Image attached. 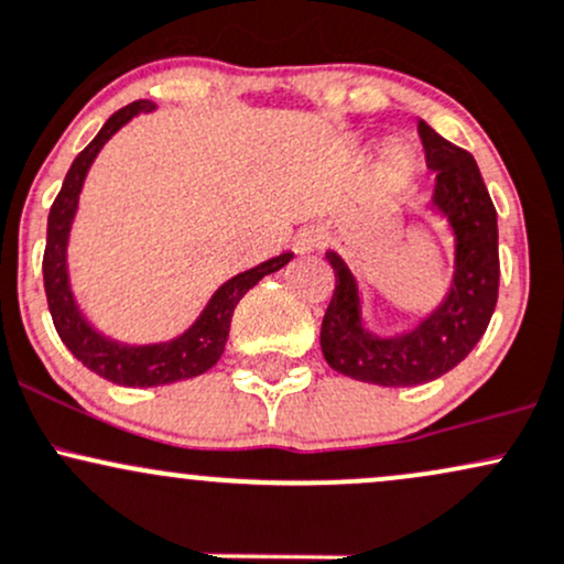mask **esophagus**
<instances>
[{
	"label": "esophagus",
	"mask_w": 564,
	"mask_h": 564,
	"mask_svg": "<svg viewBox=\"0 0 564 564\" xmlns=\"http://www.w3.org/2000/svg\"><path fill=\"white\" fill-rule=\"evenodd\" d=\"M319 245H322L319 234H303V237L299 239V245H295V248H299V252H308V250L319 248Z\"/></svg>",
	"instance_id": "1"
}]
</instances>
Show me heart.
<instances>
[{
    "instance_id": "heart-1",
    "label": "heart",
    "mask_w": 564,
    "mask_h": 564,
    "mask_svg": "<svg viewBox=\"0 0 564 564\" xmlns=\"http://www.w3.org/2000/svg\"><path fill=\"white\" fill-rule=\"evenodd\" d=\"M408 164H410L408 151L389 149V154H386V170H389L391 178H402V175L408 173Z\"/></svg>"
}]
</instances>
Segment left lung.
I'll return each instance as SVG.
<instances>
[{
    "mask_svg": "<svg viewBox=\"0 0 564 564\" xmlns=\"http://www.w3.org/2000/svg\"><path fill=\"white\" fill-rule=\"evenodd\" d=\"M426 164L436 173L434 207L455 234V274L447 299L413 333L372 338L359 316V293L340 256L327 252L335 290L322 319L319 344L327 365L354 381L419 386L445 376L482 338L498 301V220L469 151L419 122Z\"/></svg>",
    "mask_w": 564,
    "mask_h": 564,
    "instance_id": "obj_1",
    "label": "left lung"
}]
</instances>
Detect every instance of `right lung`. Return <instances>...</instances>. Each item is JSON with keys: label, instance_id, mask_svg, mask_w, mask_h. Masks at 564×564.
Returning a JSON list of instances; mask_svg holds the SVG:
<instances>
[{"label": "right lung", "instance_id": "obj_1", "mask_svg": "<svg viewBox=\"0 0 564 564\" xmlns=\"http://www.w3.org/2000/svg\"><path fill=\"white\" fill-rule=\"evenodd\" d=\"M154 104L151 100H135V104L124 106L117 113H111L109 122L100 128L98 135L93 138L85 151H79L77 160L68 167L66 181H63L58 197L47 215V245H44L42 258V274H44V293H47V306L53 314V325L58 330L61 340L66 349L79 359L87 370L95 376L106 378V381L119 386H164L183 381V378H194L207 372L218 362L224 354L226 338H229L231 314L237 308L239 299L263 280L265 274H274L284 263L293 258V252H282V256L271 258L256 269L242 271L234 280H229L218 293L213 295L202 316L188 327L181 338L167 340V344L154 346H128L117 344V340L106 338L98 330H93L90 322L79 312L77 301H74L72 284H68L66 269V245L68 231H72L74 213H77V202L82 183H85L87 170L104 143L117 132L122 124H128L135 113L151 111Z\"/></svg>", "mask_w": 564, "mask_h": 564}]
</instances>
